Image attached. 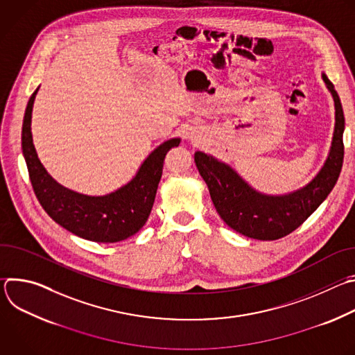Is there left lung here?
I'll return each mask as SVG.
<instances>
[{
	"instance_id": "obj_1",
	"label": "left lung",
	"mask_w": 355,
	"mask_h": 355,
	"mask_svg": "<svg viewBox=\"0 0 355 355\" xmlns=\"http://www.w3.org/2000/svg\"><path fill=\"white\" fill-rule=\"evenodd\" d=\"M333 95L336 126L329 157L319 174L306 185L288 195H264L252 189L227 164L202 151L195 164L209 188L214 205L223 222L243 236L257 240H278L305 222L334 188L344 159V114L337 91L323 74Z\"/></svg>"
}]
</instances>
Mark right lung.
Wrapping results in <instances>:
<instances>
[{
  "label": "right lung",
  "mask_w": 355,
  "mask_h": 355,
  "mask_svg": "<svg viewBox=\"0 0 355 355\" xmlns=\"http://www.w3.org/2000/svg\"><path fill=\"white\" fill-rule=\"evenodd\" d=\"M37 89L31 95L24 116L22 153L42 208L56 223L85 240L116 243L136 234L153 208L167 151L177 147L180 139H170L151 151L133 180L118 191L104 196L74 192L50 177L37 159L31 132L32 108Z\"/></svg>",
  "instance_id": "right-lung-1"
}]
</instances>
